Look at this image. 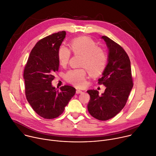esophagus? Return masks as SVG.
<instances>
[{
	"label": "esophagus",
	"mask_w": 156,
	"mask_h": 156,
	"mask_svg": "<svg viewBox=\"0 0 156 156\" xmlns=\"http://www.w3.org/2000/svg\"><path fill=\"white\" fill-rule=\"evenodd\" d=\"M83 93V91H81V90H77L76 91V94H81V93Z\"/></svg>",
	"instance_id": "1"
}]
</instances>
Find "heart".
<instances>
[{
    "mask_svg": "<svg viewBox=\"0 0 156 156\" xmlns=\"http://www.w3.org/2000/svg\"><path fill=\"white\" fill-rule=\"evenodd\" d=\"M96 42L89 37H80L74 38L69 44V50L63 45L60 46L57 58L60 65L66 66L69 62L71 52L80 56V66L85 68L92 78L101 76L106 67L107 55L105 50L96 46ZM80 68L69 70L65 75L66 81L78 87H83L86 84L87 72Z\"/></svg>",
    "mask_w": 156,
    "mask_h": 156,
    "instance_id": "heart-1",
    "label": "heart"
}]
</instances>
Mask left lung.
<instances>
[{
  "label": "left lung",
  "instance_id": "left-lung-1",
  "mask_svg": "<svg viewBox=\"0 0 156 156\" xmlns=\"http://www.w3.org/2000/svg\"><path fill=\"white\" fill-rule=\"evenodd\" d=\"M109 50L108 63L98 83L106 88L99 96L97 90L87 91L90 96L88 104L90 114L94 118L108 120L123 109L133 87L131 62L122 47L106 36L101 37Z\"/></svg>",
  "mask_w": 156,
  "mask_h": 156
}]
</instances>
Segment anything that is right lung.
Wrapping results in <instances>:
<instances>
[{
	"mask_svg": "<svg viewBox=\"0 0 156 156\" xmlns=\"http://www.w3.org/2000/svg\"><path fill=\"white\" fill-rule=\"evenodd\" d=\"M66 35L65 31L40 40L32 48L23 71L26 98L34 111L45 119L61 115L75 95L76 90L68 85L53 87V73L58 69L57 51Z\"/></svg>",
	"mask_w": 156,
	"mask_h": 156,
	"instance_id": "add662e5",
	"label": "right lung"
}]
</instances>
